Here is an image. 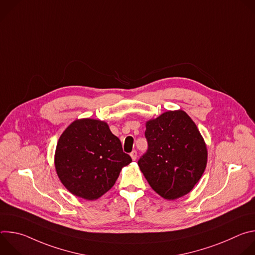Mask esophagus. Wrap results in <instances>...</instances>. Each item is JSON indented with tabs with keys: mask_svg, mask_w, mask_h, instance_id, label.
<instances>
[{
	"mask_svg": "<svg viewBox=\"0 0 255 255\" xmlns=\"http://www.w3.org/2000/svg\"><path fill=\"white\" fill-rule=\"evenodd\" d=\"M130 156H131V158H132L133 160H136V158H137V152H136L135 150H133V151L130 153Z\"/></svg>",
	"mask_w": 255,
	"mask_h": 255,
	"instance_id": "obj_1",
	"label": "esophagus"
}]
</instances>
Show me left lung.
I'll return each instance as SVG.
<instances>
[{
  "mask_svg": "<svg viewBox=\"0 0 255 255\" xmlns=\"http://www.w3.org/2000/svg\"><path fill=\"white\" fill-rule=\"evenodd\" d=\"M148 149L138 165L149 186L166 200L189 194L208 160L205 140L183 110L167 111L145 124Z\"/></svg>",
  "mask_w": 255,
  "mask_h": 255,
  "instance_id": "left-lung-1",
  "label": "left lung"
}]
</instances>
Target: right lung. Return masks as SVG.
I'll return each mask as SVG.
<instances>
[{"label": "right lung", "instance_id": "obj_1", "mask_svg": "<svg viewBox=\"0 0 255 255\" xmlns=\"http://www.w3.org/2000/svg\"><path fill=\"white\" fill-rule=\"evenodd\" d=\"M132 161L120 139L101 120L72 122L60 135L54 165L66 190L85 200H97L116 183L122 167Z\"/></svg>", "mask_w": 255, "mask_h": 255}]
</instances>
